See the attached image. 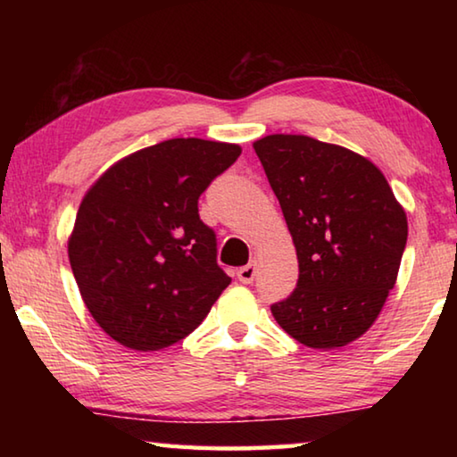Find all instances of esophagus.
<instances>
[{
    "label": "esophagus",
    "mask_w": 457,
    "mask_h": 457,
    "mask_svg": "<svg viewBox=\"0 0 457 457\" xmlns=\"http://www.w3.org/2000/svg\"><path fill=\"white\" fill-rule=\"evenodd\" d=\"M253 276H256V260L250 262L247 266H242L237 270V280L242 284H252Z\"/></svg>",
    "instance_id": "34e87169"
}]
</instances>
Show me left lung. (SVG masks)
I'll list each match as a JSON object with an SVG mask.
<instances>
[{"label":"left lung","instance_id":"8db88e82","mask_svg":"<svg viewBox=\"0 0 457 457\" xmlns=\"http://www.w3.org/2000/svg\"><path fill=\"white\" fill-rule=\"evenodd\" d=\"M298 256V284L272 304L311 349H338L373 327L397 282L407 215L367 157L306 135L253 143Z\"/></svg>","mask_w":457,"mask_h":457}]
</instances>
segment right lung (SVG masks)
<instances>
[{"label":"right lung","instance_id":"add662e5","mask_svg":"<svg viewBox=\"0 0 457 457\" xmlns=\"http://www.w3.org/2000/svg\"><path fill=\"white\" fill-rule=\"evenodd\" d=\"M239 153L169 138L117 161L82 197L68 258L92 319L127 349L161 351L191 335L229 286L197 199Z\"/></svg>","mask_w":457,"mask_h":457}]
</instances>
